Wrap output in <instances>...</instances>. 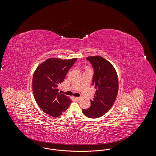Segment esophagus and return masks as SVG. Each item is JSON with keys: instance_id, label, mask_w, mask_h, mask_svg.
I'll list each match as a JSON object with an SVG mask.
<instances>
[{"instance_id": "34e87169", "label": "esophagus", "mask_w": 156, "mask_h": 156, "mask_svg": "<svg viewBox=\"0 0 156 156\" xmlns=\"http://www.w3.org/2000/svg\"><path fill=\"white\" fill-rule=\"evenodd\" d=\"M75 99H76V101H79L80 100V98H79V97H76V98H75Z\"/></svg>"}]
</instances>
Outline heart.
I'll return each instance as SVG.
<instances>
[{
  "label": "heart",
  "mask_w": 156,
  "mask_h": 156,
  "mask_svg": "<svg viewBox=\"0 0 156 156\" xmlns=\"http://www.w3.org/2000/svg\"><path fill=\"white\" fill-rule=\"evenodd\" d=\"M85 69H90V68L88 66H85Z\"/></svg>",
  "instance_id": "1"
}]
</instances>
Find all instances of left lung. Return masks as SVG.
Listing matches in <instances>:
<instances>
[{
    "label": "left lung",
    "instance_id": "8db88e82",
    "mask_svg": "<svg viewBox=\"0 0 156 156\" xmlns=\"http://www.w3.org/2000/svg\"><path fill=\"white\" fill-rule=\"evenodd\" d=\"M92 64L94 73L93 85L96 89L91 105L83 109V115L90 118L103 116L113 106L118 92V78L113 66L104 58L91 56L87 58Z\"/></svg>",
    "mask_w": 156,
    "mask_h": 156
}]
</instances>
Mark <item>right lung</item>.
I'll list each match as a JSON object with an SVG mask.
<instances>
[{
  "instance_id": "right-lung-1",
  "label": "right lung",
  "mask_w": 156,
  "mask_h": 156,
  "mask_svg": "<svg viewBox=\"0 0 156 156\" xmlns=\"http://www.w3.org/2000/svg\"><path fill=\"white\" fill-rule=\"evenodd\" d=\"M77 58L63 60L50 58L41 63L33 75L32 90L35 99L46 113L59 116L69 106V97L58 92V85L64 79Z\"/></svg>"
}]
</instances>
